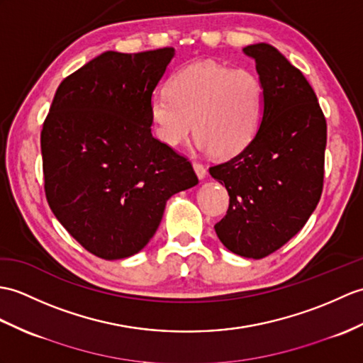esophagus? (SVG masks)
Instances as JSON below:
<instances>
[{"instance_id": "34e87169", "label": "esophagus", "mask_w": 363, "mask_h": 363, "mask_svg": "<svg viewBox=\"0 0 363 363\" xmlns=\"http://www.w3.org/2000/svg\"><path fill=\"white\" fill-rule=\"evenodd\" d=\"M193 168H195V173H196V176L199 179H204L206 176H207V170H206V167L202 165V164H198V162H195L193 164Z\"/></svg>"}]
</instances>
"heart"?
<instances>
[{"mask_svg": "<svg viewBox=\"0 0 363 363\" xmlns=\"http://www.w3.org/2000/svg\"><path fill=\"white\" fill-rule=\"evenodd\" d=\"M264 109L266 88L257 72L207 60L176 71L168 94L159 92L148 104L153 131L165 145H181L195 128L198 148L220 159L247 148Z\"/></svg>", "mask_w": 363, "mask_h": 363, "instance_id": "1", "label": "heart"}]
</instances>
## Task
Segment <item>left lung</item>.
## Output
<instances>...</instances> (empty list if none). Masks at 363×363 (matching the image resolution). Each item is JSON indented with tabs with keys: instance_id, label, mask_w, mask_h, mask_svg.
<instances>
[{
	"instance_id": "1",
	"label": "left lung",
	"mask_w": 363,
	"mask_h": 363,
	"mask_svg": "<svg viewBox=\"0 0 363 363\" xmlns=\"http://www.w3.org/2000/svg\"><path fill=\"white\" fill-rule=\"evenodd\" d=\"M242 52L255 60L266 88L263 123L247 148L208 172L230 196L215 224L233 254L259 259L306 224L323 189L326 121L305 75L267 43Z\"/></svg>"
}]
</instances>
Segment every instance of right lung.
Returning <instances> with one entry per match:
<instances>
[{"mask_svg":"<svg viewBox=\"0 0 363 363\" xmlns=\"http://www.w3.org/2000/svg\"><path fill=\"white\" fill-rule=\"evenodd\" d=\"M173 57L106 50L57 88L41 131L46 199L96 257L138 254L167 201L198 184L187 159L151 134L148 104Z\"/></svg>","mask_w":363,"mask_h":363,"instance_id":"add662e5","label":"right lung"}]
</instances>
